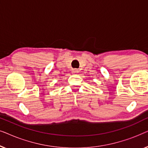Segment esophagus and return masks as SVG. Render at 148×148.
I'll return each mask as SVG.
<instances>
[{
    "mask_svg": "<svg viewBox=\"0 0 148 148\" xmlns=\"http://www.w3.org/2000/svg\"><path fill=\"white\" fill-rule=\"evenodd\" d=\"M72 73L73 74H77V73H79V71L77 69H73Z\"/></svg>",
    "mask_w": 148,
    "mask_h": 148,
    "instance_id": "obj_1",
    "label": "esophagus"
}]
</instances>
